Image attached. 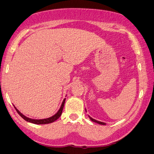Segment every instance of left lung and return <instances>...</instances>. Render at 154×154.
<instances>
[{"mask_svg": "<svg viewBox=\"0 0 154 154\" xmlns=\"http://www.w3.org/2000/svg\"><path fill=\"white\" fill-rule=\"evenodd\" d=\"M88 117H89V119H91V120L92 121H94V122H95V123H98V124H100V125H106V123L101 122V121H98L97 120H96V119H94L93 118L91 117L90 116H88Z\"/></svg>", "mask_w": 154, "mask_h": 154, "instance_id": "left-lung-1", "label": "left lung"}]
</instances>
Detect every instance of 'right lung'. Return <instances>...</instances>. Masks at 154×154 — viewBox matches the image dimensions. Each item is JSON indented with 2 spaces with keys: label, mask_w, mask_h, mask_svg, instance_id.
Listing matches in <instances>:
<instances>
[{
  "label": "right lung",
  "mask_w": 154,
  "mask_h": 154,
  "mask_svg": "<svg viewBox=\"0 0 154 154\" xmlns=\"http://www.w3.org/2000/svg\"><path fill=\"white\" fill-rule=\"evenodd\" d=\"M65 101H66V98H64L63 100L62 103H61V106H60L59 110H58V112L56 113V114L52 116L51 117H49V118H47V119H30V118L28 117H26V116H24L23 113H20V111H18V109H16V107H15V109H16V111L18 112V113L19 115L21 116L23 119H24L25 121H28V122H30V123H34V124H47V123H53L55 121H56L57 119L59 118L60 116L62 114V111H63V106H64V103H65Z\"/></svg>",
  "instance_id": "1"
}]
</instances>
